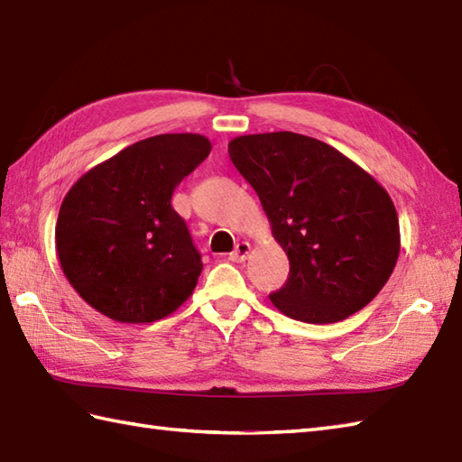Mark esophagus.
<instances>
[{
	"mask_svg": "<svg viewBox=\"0 0 462 462\" xmlns=\"http://www.w3.org/2000/svg\"><path fill=\"white\" fill-rule=\"evenodd\" d=\"M250 254V244L248 242H238L236 246H234V250L230 252V260L232 262H244L248 258Z\"/></svg>",
	"mask_w": 462,
	"mask_h": 462,
	"instance_id": "34e87169",
	"label": "esophagus"
}]
</instances>
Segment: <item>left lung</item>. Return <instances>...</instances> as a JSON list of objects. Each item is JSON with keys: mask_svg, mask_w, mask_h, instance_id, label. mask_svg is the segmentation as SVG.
Returning a JSON list of instances; mask_svg holds the SVG:
<instances>
[{"mask_svg": "<svg viewBox=\"0 0 462 462\" xmlns=\"http://www.w3.org/2000/svg\"><path fill=\"white\" fill-rule=\"evenodd\" d=\"M228 154L288 254L290 276L270 293L273 306L306 323H336L365 308L399 258V218L387 190L306 134L238 136Z\"/></svg>", "mask_w": 462, "mask_h": 462, "instance_id": "1", "label": "left lung"}]
</instances>
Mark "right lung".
<instances>
[{"label": "right lung", "mask_w": 462, "mask_h": 462, "mask_svg": "<svg viewBox=\"0 0 462 462\" xmlns=\"http://www.w3.org/2000/svg\"><path fill=\"white\" fill-rule=\"evenodd\" d=\"M210 149L202 134H156L71 186L55 226L57 256L91 308L121 323H151L190 298L202 260L171 200Z\"/></svg>", "instance_id": "obj_1"}]
</instances>
